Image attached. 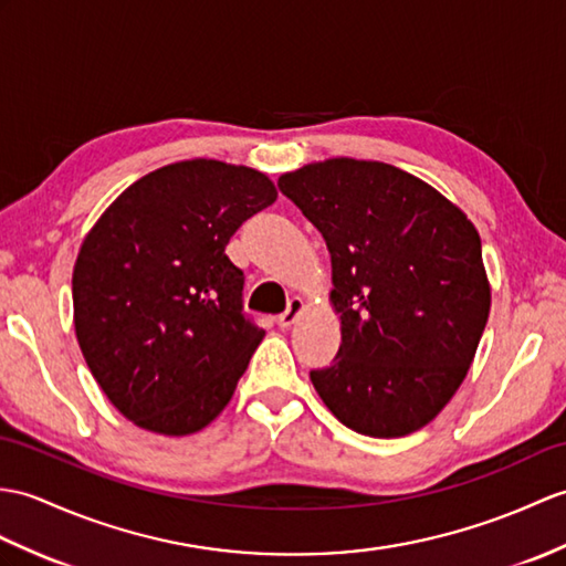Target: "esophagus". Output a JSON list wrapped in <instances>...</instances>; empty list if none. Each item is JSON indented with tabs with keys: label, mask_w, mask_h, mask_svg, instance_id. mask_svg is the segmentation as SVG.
<instances>
[{
	"label": "esophagus",
	"mask_w": 566,
	"mask_h": 566,
	"mask_svg": "<svg viewBox=\"0 0 566 566\" xmlns=\"http://www.w3.org/2000/svg\"><path fill=\"white\" fill-rule=\"evenodd\" d=\"M304 308H306V304H304V298H298V296H294L292 301H289V306H286V311L280 315L277 318V325L280 327H292L298 318H301V313H304Z\"/></svg>",
	"instance_id": "34e87169"
}]
</instances>
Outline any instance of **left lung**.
Listing matches in <instances>:
<instances>
[{
	"mask_svg": "<svg viewBox=\"0 0 566 566\" xmlns=\"http://www.w3.org/2000/svg\"><path fill=\"white\" fill-rule=\"evenodd\" d=\"M280 188L333 262L343 343L311 371L313 388L364 437L427 427L461 388L490 318L478 229L429 182L380 161L325 159Z\"/></svg>",
	"mask_w": 566,
	"mask_h": 566,
	"instance_id": "1",
	"label": "left lung"
}]
</instances>
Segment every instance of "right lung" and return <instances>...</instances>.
<instances>
[{
	"label": "right lung",
	"mask_w": 566,
	"mask_h": 566,
	"mask_svg": "<svg viewBox=\"0 0 566 566\" xmlns=\"http://www.w3.org/2000/svg\"><path fill=\"white\" fill-rule=\"evenodd\" d=\"M274 200L255 168L190 159L133 182L86 233L74 331L96 384L133 424L188 437L229 405L265 331L241 313L243 272L223 251Z\"/></svg>",
	"instance_id": "right-lung-1"
}]
</instances>
